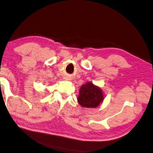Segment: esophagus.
<instances>
[{
  "mask_svg": "<svg viewBox=\"0 0 153 153\" xmlns=\"http://www.w3.org/2000/svg\"><path fill=\"white\" fill-rule=\"evenodd\" d=\"M67 79H68V78H67Z\"/></svg>",
  "mask_w": 153,
  "mask_h": 153,
  "instance_id": "obj_1",
  "label": "esophagus"
}]
</instances>
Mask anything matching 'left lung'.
<instances>
[{
	"instance_id": "8db88e82",
	"label": "left lung",
	"mask_w": 153,
	"mask_h": 153,
	"mask_svg": "<svg viewBox=\"0 0 153 153\" xmlns=\"http://www.w3.org/2000/svg\"><path fill=\"white\" fill-rule=\"evenodd\" d=\"M78 102L83 108H97L103 101L102 90L91 82L83 84L80 88Z\"/></svg>"
}]
</instances>
